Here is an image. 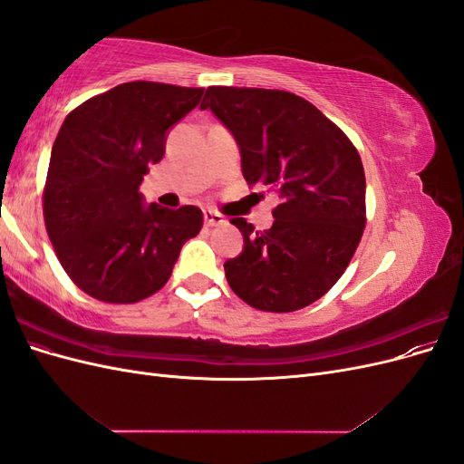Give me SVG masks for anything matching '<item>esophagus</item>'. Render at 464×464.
I'll return each mask as SVG.
<instances>
[{"instance_id": "1", "label": "esophagus", "mask_w": 464, "mask_h": 464, "mask_svg": "<svg viewBox=\"0 0 464 464\" xmlns=\"http://www.w3.org/2000/svg\"><path fill=\"white\" fill-rule=\"evenodd\" d=\"M224 222V217L218 215L217 210H205V224L207 227H220V224Z\"/></svg>"}]
</instances>
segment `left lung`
<instances>
[{"instance_id":"left-lung-1","label":"left lung","mask_w":464,"mask_h":464,"mask_svg":"<svg viewBox=\"0 0 464 464\" xmlns=\"http://www.w3.org/2000/svg\"><path fill=\"white\" fill-rule=\"evenodd\" d=\"M201 108L213 110L236 137L247 184L280 198L269 230L230 220L246 246L224 263L228 285L256 310H302L334 286L362 240L360 154L339 125L288 91L208 87Z\"/></svg>"}]
</instances>
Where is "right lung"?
<instances>
[{"label":"right lung","instance_id":"1","mask_svg":"<svg viewBox=\"0 0 464 464\" xmlns=\"http://www.w3.org/2000/svg\"><path fill=\"white\" fill-rule=\"evenodd\" d=\"M205 89L123 82L67 114L55 137L42 208L50 242L73 285L106 304L159 292L179 249L203 227L201 208L143 205L150 164L166 131L201 102Z\"/></svg>","mask_w":464,"mask_h":464}]
</instances>
